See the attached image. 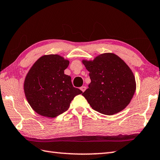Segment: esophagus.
<instances>
[{"instance_id": "1", "label": "esophagus", "mask_w": 160, "mask_h": 160, "mask_svg": "<svg viewBox=\"0 0 160 160\" xmlns=\"http://www.w3.org/2000/svg\"><path fill=\"white\" fill-rule=\"evenodd\" d=\"M80 89H81V91L84 92V91H85V90H86V86H82V87H81Z\"/></svg>"}]
</instances>
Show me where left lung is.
Listing matches in <instances>:
<instances>
[{
    "label": "left lung",
    "mask_w": 160,
    "mask_h": 160,
    "mask_svg": "<svg viewBox=\"0 0 160 160\" xmlns=\"http://www.w3.org/2000/svg\"><path fill=\"white\" fill-rule=\"evenodd\" d=\"M83 62L91 82L82 95L93 109L109 116L124 109L136 90L134 76L127 64L113 53Z\"/></svg>",
    "instance_id": "1"
}]
</instances>
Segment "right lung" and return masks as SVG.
I'll return each instance as SVG.
<instances>
[{"mask_svg":"<svg viewBox=\"0 0 160 160\" xmlns=\"http://www.w3.org/2000/svg\"><path fill=\"white\" fill-rule=\"evenodd\" d=\"M69 61L58 55L39 58L26 75L24 92L29 104L41 116L55 118L67 111L75 96L83 92L74 88L64 74Z\"/></svg>","mask_w":160,"mask_h":160,"instance_id":"1","label":"right lung"}]
</instances>
